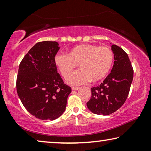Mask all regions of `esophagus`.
<instances>
[{
    "label": "esophagus",
    "instance_id": "1",
    "mask_svg": "<svg viewBox=\"0 0 151 151\" xmlns=\"http://www.w3.org/2000/svg\"><path fill=\"white\" fill-rule=\"evenodd\" d=\"M79 89V87H77V86H73V87H72V90L73 91H77Z\"/></svg>",
    "mask_w": 151,
    "mask_h": 151
}]
</instances>
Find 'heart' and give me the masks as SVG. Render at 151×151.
Masks as SVG:
<instances>
[{
  "label": "heart",
  "instance_id": "heart-1",
  "mask_svg": "<svg viewBox=\"0 0 151 151\" xmlns=\"http://www.w3.org/2000/svg\"><path fill=\"white\" fill-rule=\"evenodd\" d=\"M114 62L111 48L98 45L84 44L70 49L68 55L58 53L55 57L56 66L63 77L66 76L78 64L80 69L66 78V83L76 86L89 81L96 82L108 75Z\"/></svg>",
  "mask_w": 151,
  "mask_h": 151
}]
</instances>
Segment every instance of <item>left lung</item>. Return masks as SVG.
<instances>
[{
    "label": "left lung",
    "instance_id": "1",
    "mask_svg": "<svg viewBox=\"0 0 151 151\" xmlns=\"http://www.w3.org/2000/svg\"><path fill=\"white\" fill-rule=\"evenodd\" d=\"M114 65L100 85L91 88L88 109L96 114L109 115L121 108L127 100L133 79V69L128 55L122 48L111 45Z\"/></svg>",
    "mask_w": 151,
    "mask_h": 151
}]
</instances>
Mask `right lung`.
Returning <instances> with one entry per match:
<instances>
[{
	"label": "right lung",
	"mask_w": 151,
	"mask_h": 151,
	"mask_svg": "<svg viewBox=\"0 0 151 151\" xmlns=\"http://www.w3.org/2000/svg\"><path fill=\"white\" fill-rule=\"evenodd\" d=\"M55 41L37 42L20 63L17 91L22 104L36 118L57 119L65 112L71 88L64 83L55 63Z\"/></svg>",
	"instance_id": "obj_1"
}]
</instances>
